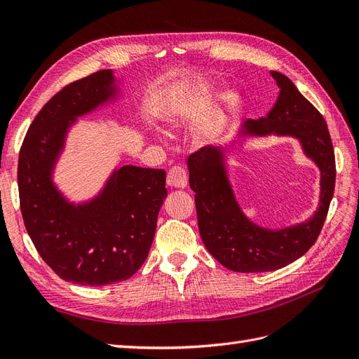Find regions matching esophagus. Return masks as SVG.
<instances>
[{
    "mask_svg": "<svg viewBox=\"0 0 359 359\" xmlns=\"http://www.w3.org/2000/svg\"><path fill=\"white\" fill-rule=\"evenodd\" d=\"M187 172L181 166H173L168 172V186L175 187V189H184L187 187Z\"/></svg>",
    "mask_w": 359,
    "mask_h": 359,
    "instance_id": "34e87169",
    "label": "esophagus"
}]
</instances>
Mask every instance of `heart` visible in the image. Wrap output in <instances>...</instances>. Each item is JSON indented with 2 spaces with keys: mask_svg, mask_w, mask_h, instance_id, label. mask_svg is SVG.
<instances>
[{
  "mask_svg": "<svg viewBox=\"0 0 359 359\" xmlns=\"http://www.w3.org/2000/svg\"><path fill=\"white\" fill-rule=\"evenodd\" d=\"M166 121H168V124H169V127H172V128H182L184 126H186V118L182 116V114L180 112V107L175 104L170 109V112L168 114V116H166Z\"/></svg>",
  "mask_w": 359,
  "mask_h": 359,
  "instance_id": "1",
  "label": "heart"
}]
</instances>
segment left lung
<instances>
[{"mask_svg": "<svg viewBox=\"0 0 359 359\" xmlns=\"http://www.w3.org/2000/svg\"><path fill=\"white\" fill-rule=\"evenodd\" d=\"M280 88L265 118L247 119L240 136H292L320 170L319 206L309 220L283 229L253 223L238 203L226 170L222 147H205L189 157L190 187L194 191L198 224L206 250L236 273H265L299 259L316 243L327 219L335 186V157L328 126L287 76L271 72Z\"/></svg>", "mask_w": 359, "mask_h": 359, "instance_id": "1", "label": "left lung"}]
</instances>
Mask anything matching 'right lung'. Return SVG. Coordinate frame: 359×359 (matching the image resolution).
I'll return each instance as SVG.
<instances>
[{
  "label": "right lung",
  "instance_id": "add662e5",
  "mask_svg": "<svg viewBox=\"0 0 359 359\" xmlns=\"http://www.w3.org/2000/svg\"><path fill=\"white\" fill-rule=\"evenodd\" d=\"M112 70L69 83L31 123L18 163L22 219L32 244L55 274L76 285L104 286L142 266L168 196L166 172L139 166L115 169L93 199L74 203L57 189L53 168L70 127L115 100Z\"/></svg>",
  "mask_w": 359,
  "mask_h": 359
}]
</instances>
